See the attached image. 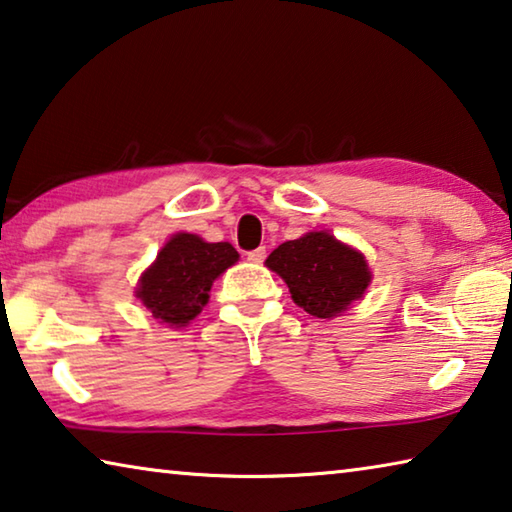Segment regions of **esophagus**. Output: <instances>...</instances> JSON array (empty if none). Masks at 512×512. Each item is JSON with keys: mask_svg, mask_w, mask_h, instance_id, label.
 Wrapping results in <instances>:
<instances>
[{"mask_svg": "<svg viewBox=\"0 0 512 512\" xmlns=\"http://www.w3.org/2000/svg\"><path fill=\"white\" fill-rule=\"evenodd\" d=\"M248 257V262H253V264H262L264 259H266V248H257V250H250V253L246 255Z\"/></svg>", "mask_w": 512, "mask_h": 512, "instance_id": "34e87169", "label": "esophagus"}]
</instances>
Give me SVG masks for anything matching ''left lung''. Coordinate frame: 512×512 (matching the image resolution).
<instances>
[{
  "instance_id": "left-lung-1",
  "label": "left lung",
  "mask_w": 512,
  "mask_h": 512,
  "mask_svg": "<svg viewBox=\"0 0 512 512\" xmlns=\"http://www.w3.org/2000/svg\"><path fill=\"white\" fill-rule=\"evenodd\" d=\"M266 266L287 282L293 302L316 318L341 316L372 280L366 257L325 230L284 241Z\"/></svg>"
}]
</instances>
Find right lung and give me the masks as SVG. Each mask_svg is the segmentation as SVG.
<instances>
[{"instance_id":"right-lung-1","label":"right lung","mask_w":512,"mask_h":512,"mask_svg":"<svg viewBox=\"0 0 512 512\" xmlns=\"http://www.w3.org/2000/svg\"><path fill=\"white\" fill-rule=\"evenodd\" d=\"M239 259L228 241L207 244L198 235L178 232L146 268L135 296L155 320L169 327H185L210 300L212 282Z\"/></svg>"}]
</instances>
